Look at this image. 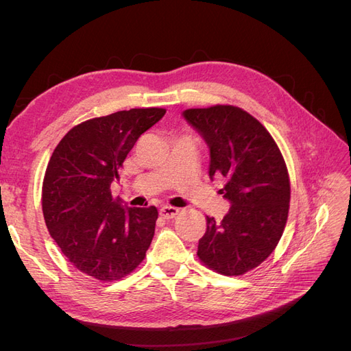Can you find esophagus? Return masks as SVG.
<instances>
[{
    "label": "esophagus",
    "mask_w": 351,
    "mask_h": 351,
    "mask_svg": "<svg viewBox=\"0 0 351 351\" xmlns=\"http://www.w3.org/2000/svg\"><path fill=\"white\" fill-rule=\"evenodd\" d=\"M178 209L177 208H173V206H162L161 209H159V215H161L162 219H173L178 215Z\"/></svg>",
    "instance_id": "obj_1"
}]
</instances>
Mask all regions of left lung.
Segmentation results:
<instances>
[{"label":"left lung","instance_id":"left-lung-1","mask_svg":"<svg viewBox=\"0 0 351 351\" xmlns=\"http://www.w3.org/2000/svg\"><path fill=\"white\" fill-rule=\"evenodd\" d=\"M183 115L208 143L209 176L227 180L219 193L231 204L222 221L206 217L197 256L212 271L237 277L259 267L282 236L290 208L285 161L269 132L234 105L190 108Z\"/></svg>","mask_w":351,"mask_h":351}]
</instances>
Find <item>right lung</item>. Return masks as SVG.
Segmentation results:
<instances>
[{
  "mask_svg": "<svg viewBox=\"0 0 351 351\" xmlns=\"http://www.w3.org/2000/svg\"><path fill=\"white\" fill-rule=\"evenodd\" d=\"M164 108H132L83 121L52 152L42 212L51 237L74 268L99 281H117L146 256L158 209L123 208L111 195L124 159Z\"/></svg>",
  "mask_w": 351,
  "mask_h": 351,
  "instance_id": "add662e5",
  "label": "right lung"
}]
</instances>
